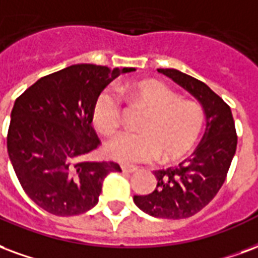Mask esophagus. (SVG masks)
Returning <instances> with one entry per match:
<instances>
[{"mask_svg": "<svg viewBox=\"0 0 258 258\" xmlns=\"http://www.w3.org/2000/svg\"><path fill=\"white\" fill-rule=\"evenodd\" d=\"M137 169H138V168L135 167V165H128V164H121V171H123V172L131 173V172H135Z\"/></svg>", "mask_w": 258, "mask_h": 258, "instance_id": "1", "label": "esophagus"}]
</instances>
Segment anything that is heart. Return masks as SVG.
Here are the masks:
<instances>
[{"label": "heart", "instance_id": "obj_1", "mask_svg": "<svg viewBox=\"0 0 258 258\" xmlns=\"http://www.w3.org/2000/svg\"><path fill=\"white\" fill-rule=\"evenodd\" d=\"M133 100L149 109L141 124L142 133H120L105 146L110 158L120 163L152 161L163 154L172 161L183 157L201 134L205 112L196 101L180 100V95L158 81H141L128 86ZM123 105L116 91L104 89L93 104V123L105 135L121 125Z\"/></svg>", "mask_w": 258, "mask_h": 258}]
</instances>
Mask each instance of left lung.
<instances>
[{"label":"left lung","mask_w":258,"mask_h":258,"mask_svg":"<svg viewBox=\"0 0 258 258\" xmlns=\"http://www.w3.org/2000/svg\"><path fill=\"white\" fill-rule=\"evenodd\" d=\"M157 71L200 101L207 128L194 153L177 167L154 171L156 188L134 196V202L150 216L186 219L207 207L226 180L236 150L235 123L230 106L204 82L172 68Z\"/></svg>","instance_id":"left-lung-1"}]
</instances>
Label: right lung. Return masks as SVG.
Here are the masks:
<instances>
[{"label":"right lung","instance_id":"obj_1","mask_svg":"<svg viewBox=\"0 0 258 258\" xmlns=\"http://www.w3.org/2000/svg\"><path fill=\"white\" fill-rule=\"evenodd\" d=\"M133 71L76 64L43 76L17 97L8 154L38 207L56 216L85 213L97 205L106 175L121 171L113 161H87L86 156L101 144L91 124L95 97Z\"/></svg>","mask_w":258,"mask_h":258}]
</instances>
